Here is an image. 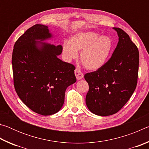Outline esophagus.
<instances>
[{"mask_svg":"<svg viewBox=\"0 0 149 149\" xmlns=\"http://www.w3.org/2000/svg\"><path fill=\"white\" fill-rule=\"evenodd\" d=\"M75 75L77 80L81 79L82 78L84 77V74H83V73L81 72L79 69L75 70Z\"/></svg>","mask_w":149,"mask_h":149,"instance_id":"esophagus-1","label":"esophagus"}]
</instances>
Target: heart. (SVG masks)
Returning a JSON list of instances; mask_svg holds the SVG:
<instances>
[{
    "instance_id": "1",
    "label": "heart",
    "mask_w": 149,
    "mask_h": 149,
    "mask_svg": "<svg viewBox=\"0 0 149 149\" xmlns=\"http://www.w3.org/2000/svg\"><path fill=\"white\" fill-rule=\"evenodd\" d=\"M113 47L112 39L100 36L97 33L84 31L76 33L62 45V54L66 62H71L78 56L87 70L96 71L107 63Z\"/></svg>"
}]
</instances>
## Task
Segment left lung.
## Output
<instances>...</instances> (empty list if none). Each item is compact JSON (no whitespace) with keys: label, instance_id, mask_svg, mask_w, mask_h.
<instances>
[{"label":"left lung","instance_id":"left-lung-1","mask_svg":"<svg viewBox=\"0 0 149 149\" xmlns=\"http://www.w3.org/2000/svg\"><path fill=\"white\" fill-rule=\"evenodd\" d=\"M113 29L119 38L112 57L101 68L84 76L89 87L85 98L87 107L100 116L118 112L132 97L137 83V47L123 30Z\"/></svg>","mask_w":149,"mask_h":149}]
</instances>
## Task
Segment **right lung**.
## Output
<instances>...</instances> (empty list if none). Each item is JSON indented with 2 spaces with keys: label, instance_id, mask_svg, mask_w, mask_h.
<instances>
[{
  "label": "right lung",
  "instance_id": "right-lung-1",
  "mask_svg": "<svg viewBox=\"0 0 149 149\" xmlns=\"http://www.w3.org/2000/svg\"><path fill=\"white\" fill-rule=\"evenodd\" d=\"M53 37L49 27L36 24L17 40L12 52L17 94L27 107L43 116L61 109L67 87L76 82L75 67L58 57L62 45L45 42Z\"/></svg>",
  "mask_w": 149,
  "mask_h": 149
}]
</instances>
